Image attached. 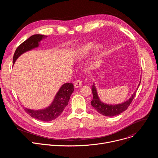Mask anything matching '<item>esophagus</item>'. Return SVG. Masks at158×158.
I'll use <instances>...</instances> for the list:
<instances>
[{"label": "esophagus", "mask_w": 158, "mask_h": 158, "mask_svg": "<svg viewBox=\"0 0 158 158\" xmlns=\"http://www.w3.org/2000/svg\"><path fill=\"white\" fill-rule=\"evenodd\" d=\"M82 84V82L81 80H77L75 83H74V87L75 88H78L81 86Z\"/></svg>", "instance_id": "esophagus-1"}]
</instances>
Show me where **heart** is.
Listing matches in <instances>:
<instances>
[{
  "label": "heart",
  "mask_w": 158,
  "mask_h": 158,
  "mask_svg": "<svg viewBox=\"0 0 158 158\" xmlns=\"http://www.w3.org/2000/svg\"><path fill=\"white\" fill-rule=\"evenodd\" d=\"M94 49V52L96 54L99 53L101 50V46L99 44L94 45V43L90 42H87L80 47H79L75 51L76 58L77 60H81L85 58L89 55V54L92 52Z\"/></svg>",
  "instance_id": "heart-1"
}]
</instances>
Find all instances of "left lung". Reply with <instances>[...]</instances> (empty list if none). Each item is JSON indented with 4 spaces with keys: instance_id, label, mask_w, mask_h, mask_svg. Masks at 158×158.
<instances>
[{
    "instance_id": "8db88e82",
    "label": "left lung",
    "mask_w": 158,
    "mask_h": 158,
    "mask_svg": "<svg viewBox=\"0 0 158 158\" xmlns=\"http://www.w3.org/2000/svg\"><path fill=\"white\" fill-rule=\"evenodd\" d=\"M140 83L141 82H139V84L138 87L139 86ZM92 92L93 94V99L91 102L92 106L101 114H102L103 116L110 117V116H117L121 114V112L126 110L128 108L129 106L131 104V102L132 101L134 96H136V91L133 93L132 96L127 101L121 104H116V105L106 104L101 102L98 97L97 90H96V86L94 85V84L92 87Z\"/></svg>"
}]
</instances>
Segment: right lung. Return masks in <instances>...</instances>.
<instances>
[{
	"instance_id": "obj_1",
	"label": "right lung",
	"mask_w": 158,
	"mask_h": 158,
	"mask_svg": "<svg viewBox=\"0 0 158 158\" xmlns=\"http://www.w3.org/2000/svg\"><path fill=\"white\" fill-rule=\"evenodd\" d=\"M47 37L44 35L35 34L22 42L15 51L13 57V64L21 54L39 47L40 40ZM73 91L74 85L72 83H65L60 87L53 102L49 107L41 110H32L24 107V110L29 116L36 119L42 121H52L60 115L68 104Z\"/></svg>"
}]
</instances>
